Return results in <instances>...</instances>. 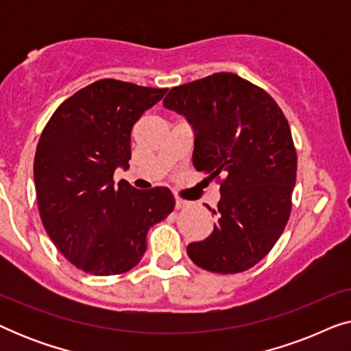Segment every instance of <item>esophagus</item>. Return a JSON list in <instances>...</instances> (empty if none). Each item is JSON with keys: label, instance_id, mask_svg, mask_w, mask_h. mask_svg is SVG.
Masks as SVG:
<instances>
[{"label": "esophagus", "instance_id": "1", "mask_svg": "<svg viewBox=\"0 0 351 351\" xmlns=\"http://www.w3.org/2000/svg\"><path fill=\"white\" fill-rule=\"evenodd\" d=\"M190 206V201L186 199H182V198H176V208L177 209H184V208H189Z\"/></svg>", "mask_w": 351, "mask_h": 351}]
</instances>
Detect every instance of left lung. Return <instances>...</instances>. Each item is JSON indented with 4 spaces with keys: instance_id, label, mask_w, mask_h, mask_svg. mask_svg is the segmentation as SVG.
<instances>
[{
    "instance_id": "8db88e82",
    "label": "left lung",
    "mask_w": 351,
    "mask_h": 351,
    "mask_svg": "<svg viewBox=\"0 0 351 351\" xmlns=\"http://www.w3.org/2000/svg\"><path fill=\"white\" fill-rule=\"evenodd\" d=\"M195 132L193 166L220 179L219 217L204 241L186 247L196 265L241 273L261 262L291 215L297 153L285 113L265 90L234 73L172 88L162 100Z\"/></svg>"
}]
</instances>
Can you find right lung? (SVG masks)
<instances>
[{"label": "right lung", "instance_id": "obj_1", "mask_svg": "<svg viewBox=\"0 0 351 351\" xmlns=\"http://www.w3.org/2000/svg\"><path fill=\"white\" fill-rule=\"evenodd\" d=\"M167 89L100 80L56 110L38 142L35 189L41 222L76 268L119 275L141 262L147 233L174 210L169 189L137 190L113 174L128 169L131 131Z\"/></svg>", "mask_w": 351, "mask_h": 351}]
</instances>
